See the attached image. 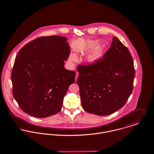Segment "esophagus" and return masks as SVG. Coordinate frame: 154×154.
<instances>
[{
	"instance_id": "obj_1",
	"label": "esophagus",
	"mask_w": 154,
	"mask_h": 154,
	"mask_svg": "<svg viewBox=\"0 0 154 154\" xmlns=\"http://www.w3.org/2000/svg\"><path fill=\"white\" fill-rule=\"evenodd\" d=\"M78 75H79V72H76V75H75V81H77V78H78Z\"/></svg>"
}]
</instances>
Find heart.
<instances>
[{"instance_id": "b5f03b06", "label": "heart", "mask_w": 154, "mask_h": 154, "mask_svg": "<svg viewBox=\"0 0 154 154\" xmlns=\"http://www.w3.org/2000/svg\"><path fill=\"white\" fill-rule=\"evenodd\" d=\"M98 44V41H91L87 42L85 47L81 50L80 51L83 52L89 51L93 50L90 54L87 56V61L90 63H94L98 61L102 57L103 54L102 47L100 45L97 46ZM70 59L72 61H75L77 60V57L75 55H71L70 56Z\"/></svg>"}]
</instances>
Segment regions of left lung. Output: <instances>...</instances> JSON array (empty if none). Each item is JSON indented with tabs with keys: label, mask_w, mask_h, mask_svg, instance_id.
<instances>
[{
	"label": "left lung",
	"mask_w": 154,
	"mask_h": 154,
	"mask_svg": "<svg viewBox=\"0 0 154 154\" xmlns=\"http://www.w3.org/2000/svg\"><path fill=\"white\" fill-rule=\"evenodd\" d=\"M129 50L113 36L103 58L79 65L77 84L82 105L86 112L109 115L122 107L132 93L135 69Z\"/></svg>",
	"instance_id": "obj_1"
}]
</instances>
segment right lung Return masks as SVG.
<instances>
[{
  "label": "right lung",
  "mask_w": 154,
  "mask_h": 154,
  "mask_svg": "<svg viewBox=\"0 0 154 154\" xmlns=\"http://www.w3.org/2000/svg\"><path fill=\"white\" fill-rule=\"evenodd\" d=\"M67 38L41 36L26 44L15 58L12 94L20 108L35 118L58 113L75 72L64 68L70 48Z\"/></svg>",
  "instance_id": "right-lung-1"
}]
</instances>
